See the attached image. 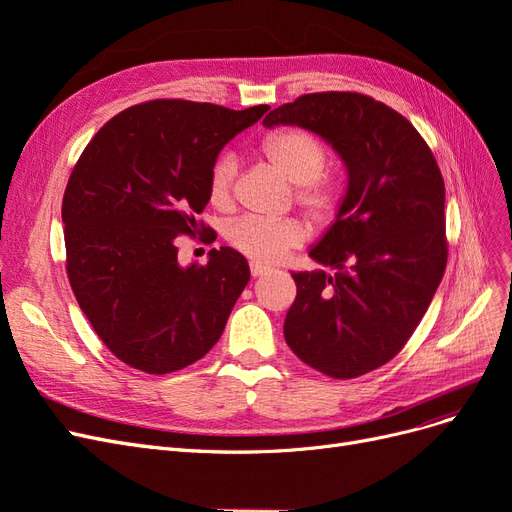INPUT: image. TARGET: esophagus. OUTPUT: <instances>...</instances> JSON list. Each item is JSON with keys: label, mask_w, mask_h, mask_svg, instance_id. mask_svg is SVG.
<instances>
[{"label": "esophagus", "mask_w": 512, "mask_h": 512, "mask_svg": "<svg viewBox=\"0 0 512 512\" xmlns=\"http://www.w3.org/2000/svg\"><path fill=\"white\" fill-rule=\"evenodd\" d=\"M250 273H252V277L267 275V273H269V267H262V265H258V262H252V265H250Z\"/></svg>", "instance_id": "esophagus-1"}]
</instances>
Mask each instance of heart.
<instances>
[{"mask_svg":"<svg viewBox=\"0 0 512 512\" xmlns=\"http://www.w3.org/2000/svg\"><path fill=\"white\" fill-rule=\"evenodd\" d=\"M260 153L269 166L294 185V203L318 230L333 228L344 215L346 188L339 181L322 177L329 162V151L314 134L301 128H284L271 132L260 145ZM235 162L228 156L215 160L209 168L207 192L213 207L230 203ZM307 239V228L297 218L265 220L243 215L226 228V241L258 265H273L290 250Z\"/></svg>","mask_w":512,"mask_h":512,"instance_id":"heart-1","label":"heart"}]
</instances>
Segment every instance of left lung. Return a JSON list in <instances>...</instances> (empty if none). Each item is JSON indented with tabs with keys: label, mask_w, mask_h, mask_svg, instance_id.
Returning a JSON list of instances; mask_svg holds the SVG:
<instances>
[{
	"label": "left lung",
	"mask_w": 512,
	"mask_h": 512,
	"mask_svg": "<svg viewBox=\"0 0 512 512\" xmlns=\"http://www.w3.org/2000/svg\"><path fill=\"white\" fill-rule=\"evenodd\" d=\"M262 123L312 130L346 162L344 215L309 252L324 271L292 273L284 337L324 376H363L401 352L442 282L440 166L404 115L356 91L305 94Z\"/></svg>",
	"instance_id": "1"
}]
</instances>
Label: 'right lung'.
Instances as JSON below:
<instances>
[{
    "instance_id": "right-lung-1",
    "label": "right lung",
    "mask_w": 512,
    "mask_h": 512,
    "mask_svg": "<svg viewBox=\"0 0 512 512\" xmlns=\"http://www.w3.org/2000/svg\"><path fill=\"white\" fill-rule=\"evenodd\" d=\"M269 108L149 100L106 121L74 164L61 203L66 273L119 361L164 376L220 339L250 282L247 260L220 247L207 265L181 267L177 241L205 235L196 215L209 203L211 164Z\"/></svg>"
}]
</instances>
